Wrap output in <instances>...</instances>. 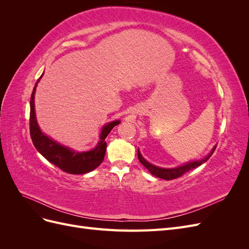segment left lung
I'll use <instances>...</instances> for the list:
<instances>
[{
    "mask_svg": "<svg viewBox=\"0 0 249 249\" xmlns=\"http://www.w3.org/2000/svg\"><path fill=\"white\" fill-rule=\"evenodd\" d=\"M215 149H216V146L212 149V152H211V154H209V156L206 157L205 159L199 160V161H195V162H191V163H187L186 165H183V166H179V167H177V168H160V167L155 166V165H152V164L148 163L147 161L143 159V157L139 153V149H138V159H139V161L141 162L143 166H145L153 176H155L157 178H163V179H166V180H170V179H175V178L182 177L184 173L188 172L193 168H196V167L200 166L202 163L207 162L210 159V157L213 155Z\"/></svg>",
    "mask_w": 249,
    "mask_h": 249,
    "instance_id": "8db88e82",
    "label": "left lung"
}]
</instances>
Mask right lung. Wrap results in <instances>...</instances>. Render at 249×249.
Masks as SVG:
<instances>
[{
    "instance_id": "right-lung-1",
    "label": "right lung",
    "mask_w": 249,
    "mask_h": 249,
    "mask_svg": "<svg viewBox=\"0 0 249 249\" xmlns=\"http://www.w3.org/2000/svg\"><path fill=\"white\" fill-rule=\"evenodd\" d=\"M36 85L32 91L31 100H30V136H31L36 149L49 162L65 172L71 173V175H83V173H87L95 169L103 162L105 154H106L107 143L105 139L113 127L120 124L119 120H115V122L110 123L103 127L101 141L95 148L85 153L72 152L71 149L59 144L41 133L38 124H37L34 111V94Z\"/></svg>"
}]
</instances>
